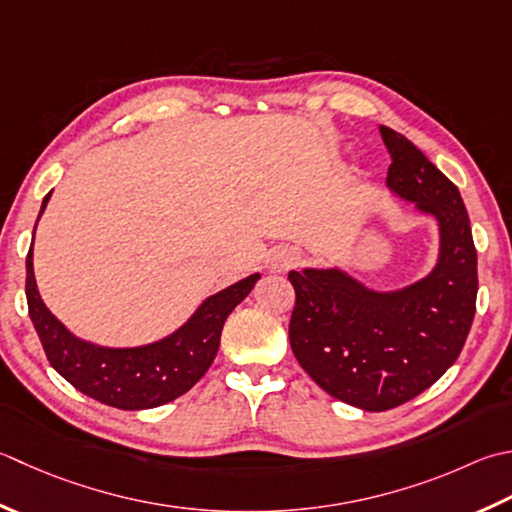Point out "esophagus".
Listing matches in <instances>:
<instances>
[{"label": "esophagus", "mask_w": 512, "mask_h": 512, "mask_svg": "<svg viewBox=\"0 0 512 512\" xmlns=\"http://www.w3.org/2000/svg\"><path fill=\"white\" fill-rule=\"evenodd\" d=\"M297 262H299V253L293 248H279L277 253H273V257H270V266L277 270H286L290 266H295Z\"/></svg>", "instance_id": "34e87169"}]
</instances>
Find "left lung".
<instances>
[{
    "label": "left lung",
    "mask_w": 512,
    "mask_h": 512,
    "mask_svg": "<svg viewBox=\"0 0 512 512\" xmlns=\"http://www.w3.org/2000/svg\"><path fill=\"white\" fill-rule=\"evenodd\" d=\"M393 153L386 188L437 224V257L399 288L366 284L342 266L290 270V348L330 397L382 413L424 393L455 364L475 317L477 250L457 186L402 133L382 128Z\"/></svg>",
    "instance_id": "1"
}]
</instances>
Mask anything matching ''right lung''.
I'll use <instances>...</instances> for the list:
<instances>
[{
    "instance_id": "add662e5",
    "label": "right lung",
    "mask_w": 512,
    "mask_h": 512,
    "mask_svg": "<svg viewBox=\"0 0 512 512\" xmlns=\"http://www.w3.org/2000/svg\"><path fill=\"white\" fill-rule=\"evenodd\" d=\"M48 199L50 193L44 197L39 217L44 215ZM259 277L262 275L253 273L206 297L182 326L155 342L102 346L77 337L50 313L37 290L30 246L26 257L28 315L50 366L79 393L113 408L146 410L173 402L202 379L217 355L228 315L244 302Z\"/></svg>"
}]
</instances>
